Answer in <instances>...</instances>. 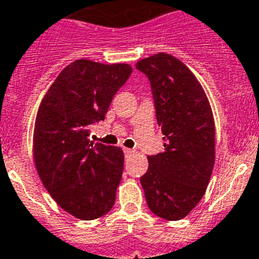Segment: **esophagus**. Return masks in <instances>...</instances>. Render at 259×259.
<instances>
[{
    "label": "esophagus",
    "instance_id": "obj_1",
    "mask_svg": "<svg viewBox=\"0 0 259 259\" xmlns=\"http://www.w3.org/2000/svg\"><path fill=\"white\" fill-rule=\"evenodd\" d=\"M133 152H134V150H132V148H124L125 155H132Z\"/></svg>",
    "mask_w": 259,
    "mask_h": 259
}]
</instances>
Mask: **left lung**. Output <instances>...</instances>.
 <instances>
[{"mask_svg":"<svg viewBox=\"0 0 259 259\" xmlns=\"http://www.w3.org/2000/svg\"><path fill=\"white\" fill-rule=\"evenodd\" d=\"M151 81L164 152L148 156L141 177L153 214L179 221L204 196L215 161V124L209 99L185 63L158 53L137 63Z\"/></svg>","mask_w":259,"mask_h":259,"instance_id":"1","label":"left lung"}]
</instances>
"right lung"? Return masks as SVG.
<instances>
[{"mask_svg":"<svg viewBox=\"0 0 259 259\" xmlns=\"http://www.w3.org/2000/svg\"><path fill=\"white\" fill-rule=\"evenodd\" d=\"M132 72L125 63L74 60L58 74L37 111L34 166L50 196L78 220H97L115 204L124 152L88 137Z\"/></svg>","mask_w":259,"mask_h":259,"instance_id":"right-lung-1","label":"right lung"}]
</instances>
